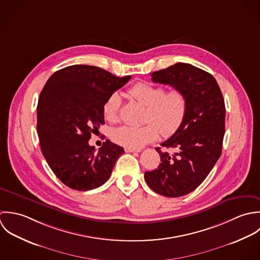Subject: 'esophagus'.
<instances>
[{
    "label": "esophagus",
    "mask_w": 260,
    "mask_h": 260,
    "mask_svg": "<svg viewBox=\"0 0 260 260\" xmlns=\"http://www.w3.org/2000/svg\"><path fill=\"white\" fill-rule=\"evenodd\" d=\"M124 151L126 153H140L142 150L141 149H129V148H125Z\"/></svg>",
    "instance_id": "34e87169"
}]
</instances>
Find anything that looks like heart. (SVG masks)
Masks as SVG:
<instances>
[{
  "label": "heart",
  "mask_w": 260,
  "mask_h": 260,
  "mask_svg": "<svg viewBox=\"0 0 260 260\" xmlns=\"http://www.w3.org/2000/svg\"><path fill=\"white\" fill-rule=\"evenodd\" d=\"M128 95L146 106L145 122L142 126L123 125L115 128L111 138L114 143L129 149H140L162 136L175 134L181 126L188 108V98L181 88L166 91L164 85L149 82H138L127 90ZM120 96L110 94L103 106L104 117L110 122L118 119Z\"/></svg>",
  "instance_id": "b5f03b06"
}]
</instances>
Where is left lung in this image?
Here are the masks:
<instances>
[{"label":"left lung","instance_id":"obj_1","mask_svg":"<svg viewBox=\"0 0 260 260\" xmlns=\"http://www.w3.org/2000/svg\"><path fill=\"white\" fill-rule=\"evenodd\" d=\"M152 80L181 88L188 108L179 129L156 148L157 169L146 172L149 187L157 194L177 198L198 188L221 156L225 133V104L216 79L188 63H176L152 73Z\"/></svg>","mask_w":260,"mask_h":260}]
</instances>
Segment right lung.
Here are the masks:
<instances>
[{
  "label": "right lung",
  "instance_id": "right-lung-1",
  "mask_svg": "<svg viewBox=\"0 0 260 260\" xmlns=\"http://www.w3.org/2000/svg\"><path fill=\"white\" fill-rule=\"evenodd\" d=\"M129 79L96 66L71 65L53 73L43 87L37 106L41 151L56 177L70 189L101 187L124 153L108 140L96 152L88 141L104 123L106 99Z\"/></svg>",
  "mask_w": 260,
  "mask_h": 260
}]
</instances>
